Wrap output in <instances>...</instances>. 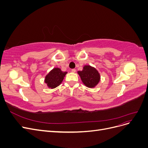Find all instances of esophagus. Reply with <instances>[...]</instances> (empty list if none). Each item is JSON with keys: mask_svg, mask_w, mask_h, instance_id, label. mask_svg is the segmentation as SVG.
<instances>
[{"mask_svg": "<svg viewBox=\"0 0 148 148\" xmlns=\"http://www.w3.org/2000/svg\"><path fill=\"white\" fill-rule=\"evenodd\" d=\"M71 72H72V73H75L76 72V70L75 69H72V70H71Z\"/></svg>", "mask_w": 148, "mask_h": 148, "instance_id": "obj_1", "label": "esophagus"}]
</instances>
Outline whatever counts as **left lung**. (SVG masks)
<instances>
[{"label":"left lung","mask_w":148,"mask_h":148,"mask_svg":"<svg viewBox=\"0 0 148 148\" xmlns=\"http://www.w3.org/2000/svg\"><path fill=\"white\" fill-rule=\"evenodd\" d=\"M77 73L83 83L88 88H95L100 82L101 76L99 71L91 65H84L83 70L78 71Z\"/></svg>","instance_id":"8db88e82"}]
</instances>
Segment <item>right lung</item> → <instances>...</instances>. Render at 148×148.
Returning a JSON list of instances; mask_svg holds the SVG:
<instances>
[{
	"label": "right lung",
	"instance_id": "1",
	"mask_svg": "<svg viewBox=\"0 0 148 148\" xmlns=\"http://www.w3.org/2000/svg\"><path fill=\"white\" fill-rule=\"evenodd\" d=\"M66 73V71H62L59 68H53L45 77L44 83L49 88H55L62 83Z\"/></svg>",
	"mask_w": 148,
	"mask_h": 148
}]
</instances>
